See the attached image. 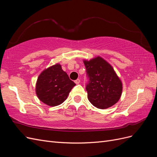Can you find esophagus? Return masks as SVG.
<instances>
[{"mask_svg":"<svg viewBox=\"0 0 157 157\" xmlns=\"http://www.w3.org/2000/svg\"><path fill=\"white\" fill-rule=\"evenodd\" d=\"M80 80L79 78H78V79H77L76 80H75V84H78L80 83Z\"/></svg>","mask_w":157,"mask_h":157,"instance_id":"1","label":"esophagus"}]
</instances>
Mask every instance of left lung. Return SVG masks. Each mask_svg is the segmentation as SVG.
<instances>
[{
  "label": "left lung",
  "mask_w": 157,
  "mask_h": 157,
  "mask_svg": "<svg viewBox=\"0 0 157 157\" xmlns=\"http://www.w3.org/2000/svg\"><path fill=\"white\" fill-rule=\"evenodd\" d=\"M84 63L89 79L86 90L90 102L101 109L115 105L121 98L122 84L112 66L99 56L84 60Z\"/></svg>",
  "instance_id": "left-lung-1"
}]
</instances>
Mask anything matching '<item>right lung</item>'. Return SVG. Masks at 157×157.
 I'll list each match as a JSON object with an SVG mask.
<instances>
[{
  "label": "right lung",
  "instance_id": "right-lung-1",
  "mask_svg": "<svg viewBox=\"0 0 157 157\" xmlns=\"http://www.w3.org/2000/svg\"><path fill=\"white\" fill-rule=\"evenodd\" d=\"M76 84L57 63L44 69L38 77L36 94L41 101L49 106L59 105L67 99Z\"/></svg>",
  "mask_w": 157,
  "mask_h": 157
}]
</instances>
